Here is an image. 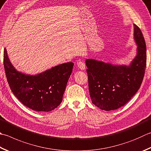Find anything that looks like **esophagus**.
Returning a JSON list of instances; mask_svg holds the SVG:
<instances>
[{"instance_id": "esophagus-1", "label": "esophagus", "mask_w": 151, "mask_h": 151, "mask_svg": "<svg viewBox=\"0 0 151 151\" xmlns=\"http://www.w3.org/2000/svg\"><path fill=\"white\" fill-rule=\"evenodd\" d=\"M77 66H78V67L79 68V69L81 70H83L85 69V68H86V66H85V64L82 61L78 62V64H77Z\"/></svg>"}]
</instances>
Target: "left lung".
I'll return each instance as SVG.
<instances>
[{
    "label": "left lung",
    "mask_w": 151,
    "mask_h": 151,
    "mask_svg": "<svg viewBox=\"0 0 151 151\" xmlns=\"http://www.w3.org/2000/svg\"><path fill=\"white\" fill-rule=\"evenodd\" d=\"M134 26L137 55L129 66L114 65L94 59H86L91 99L106 111L123 106L137 92L144 78L147 64L146 44L141 29Z\"/></svg>",
    "instance_id": "obj_1"
}]
</instances>
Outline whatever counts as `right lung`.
<instances>
[{
    "mask_svg": "<svg viewBox=\"0 0 151 151\" xmlns=\"http://www.w3.org/2000/svg\"><path fill=\"white\" fill-rule=\"evenodd\" d=\"M73 66V62H67L39 74L27 75L15 69L4 50V67L10 89L23 104L37 112H50L59 106Z\"/></svg>",
    "mask_w": 151,
    "mask_h": 151,
    "instance_id": "right-lung-1",
    "label": "right lung"
}]
</instances>
